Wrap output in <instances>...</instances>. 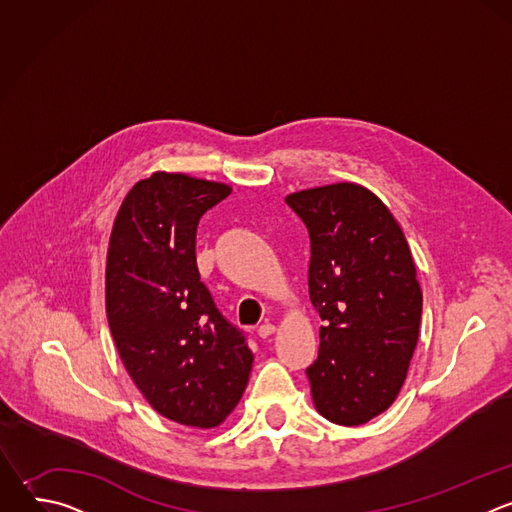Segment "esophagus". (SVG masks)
I'll return each mask as SVG.
<instances>
[{
  "label": "esophagus",
  "mask_w": 512,
  "mask_h": 512,
  "mask_svg": "<svg viewBox=\"0 0 512 512\" xmlns=\"http://www.w3.org/2000/svg\"><path fill=\"white\" fill-rule=\"evenodd\" d=\"M273 332H275V326H273V324H261L259 330H257L259 338H269Z\"/></svg>",
  "instance_id": "1"
}]
</instances>
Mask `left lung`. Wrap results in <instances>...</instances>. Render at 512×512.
<instances>
[{"label": "left lung", "mask_w": 512, "mask_h": 512, "mask_svg": "<svg viewBox=\"0 0 512 512\" xmlns=\"http://www.w3.org/2000/svg\"><path fill=\"white\" fill-rule=\"evenodd\" d=\"M310 233V300L322 318L306 369L320 415L362 425L397 399L417 346L423 296L407 239L364 186L340 182L285 198Z\"/></svg>", "instance_id": "1"}]
</instances>
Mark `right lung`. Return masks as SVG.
<instances>
[{
	"instance_id": "1",
	"label": "right lung",
	"mask_w": 512,
	"mask_h": 512,
	"mask_svg": "<svg viewBox=\"0 0 512 512\" xmlns=\"http://www.w3.org/2000/svg\"><path fill=\"white\" fill-rule=\"evenodd\" d=\"M231 186L156 172L115 216L105 271L109 328L141 395L164 417L216 427L237 407L253 352L200 281L196 229Z\"/></svg>"
}]
</instances>
